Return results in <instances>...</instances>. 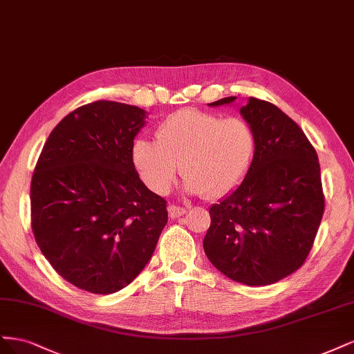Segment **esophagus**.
<instances>
[{"mask_svg":"<svg viewBox=\"0 0 354 354\" xmlns=\"http://www.w3.org/2000/svg\"><path fill=\"white\" fill-rule=\"evenodd\" d=\"M167 212H169L170 219H176V218H179V216L184 214L187 210H185L184 207H178V206H175V204H170V206L167 207Z\"/></svg>","mask_w":354,"mask_h":354,"instance_id":"obj_1","label":"esophagus"}]
</instances>
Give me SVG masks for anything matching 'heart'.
Returning <instances> with one entry per match:
<instances>
[{"label":"heart","instance_id":"heart-1","mask_svg":"<svg viewBox=\"0 0 354 354\" xmlns=\"http://www.w3.org/2000/svg\"><path fill=\"white\" fill-rule=\"evenodd\" d=\"M256 147L254 132L241 118L179 110L157 129V141L133 142L132 160L144 184L163 196L180 166L184 189L219 198L244 179Z\"/></svg>","mask_w":354,"mask_h":354}]
</instances>
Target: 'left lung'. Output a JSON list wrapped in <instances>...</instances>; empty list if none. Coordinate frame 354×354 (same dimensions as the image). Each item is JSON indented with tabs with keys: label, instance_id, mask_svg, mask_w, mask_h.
Listing matches in <instances>:
<instances>
[{
	"label": "left lung",
	"instance_id": "8db88e82",
	"mask_svg": "<svg viewBox=\"0 0 354 354\" xmlns=\"http://www.w3.org/2000/svg\"><path fill=\"white\" fill-rule=\"evenodd\" d=\"M239 115L254 132L253 160L241 184L210 207L203 247L225 277L260 287L291 275L309 254L325 206L321 166L299 124L277 106L250 97Z\"/></svg>",
	"mask_w": 354,
	"mask_h": 354
}]
</instances>
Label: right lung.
Instances as JSON below:
<instances>
[{"label": "right lung", "instance_id": "add662e5", "mask_svg": "<svg viewBox=\"0 0 354 354\" xmlns=\"http://www.w3.org/2000/svg\"><path fill=\"white\" fill-rule=\"evenodd\" d=\"M147 111L95 101L50 133L30 184L32 231L42 254L75 287L111 294L151 259L166 201L148 189L132 160Z\"/></svg>", "mask_w": 354, "mask_h": 354}]
</instances>
